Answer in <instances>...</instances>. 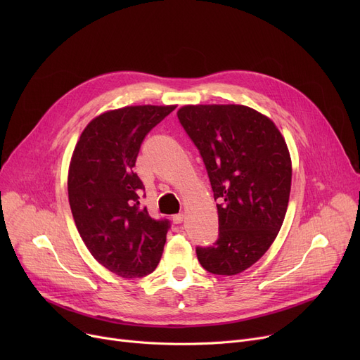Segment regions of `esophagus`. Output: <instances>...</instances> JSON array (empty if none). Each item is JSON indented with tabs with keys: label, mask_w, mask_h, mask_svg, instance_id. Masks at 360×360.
<instances>
[{
	"label": "esophagus",
	"mask_w": 360,
	"mask_h": 360,
	"mask_svg": "<svg viewBox=\"0 0 360 360\" xmlns=\"http://www.w3.org/2000/svg\"><path fill=\"white\" fill-rule=\"evenodd\" d=\"M184 217H185V214H184V213L175 214V216L172 217V221H174V224H179V223H182V221H184Z\"/></svg>",
	"instance_id": "obj_1"
}]
</instances>
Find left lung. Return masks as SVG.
I'll use <instances>...</instances> for the list:
<instances>
[{
    "label": "left lung",
    "instance_id": "obj_1",
    "mask_svg": "<svg viewBox=\"0 0 360 360\" xmlns=\"http://www.w3.org/2000/svg\"><path fill=\"white\" fill-rule=\"evenodd\" d=\"M176 115L220 201L219 239L197 248V258L209 273L239 274L267 252L285 220L292 186L286 140L250 106L185 105Z\"/></svg>",
    "mask_w": 360,
    "mask_h": 360
}]
</instances>
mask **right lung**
Returning <instances> with one entry per match:
<instances>
[{"instance_id": "right-lung-1", "label": "right lung", "mask_w": 360, "mask_h": 360, "mask_svg": "<svg viewBox=\"0 0 360 360\" xmlns=\"http://www.w3.org/2000/svg\"><path fill=\"white\" fill-rule=\"evenodd\" d=\"M176 105H139L93 118L74 147L68 201L77 231L99 264L124 278L153 273L162 258L167 220L140 205L143 182L132 167L147 132Z\"/></svg>"}]
</instances>
